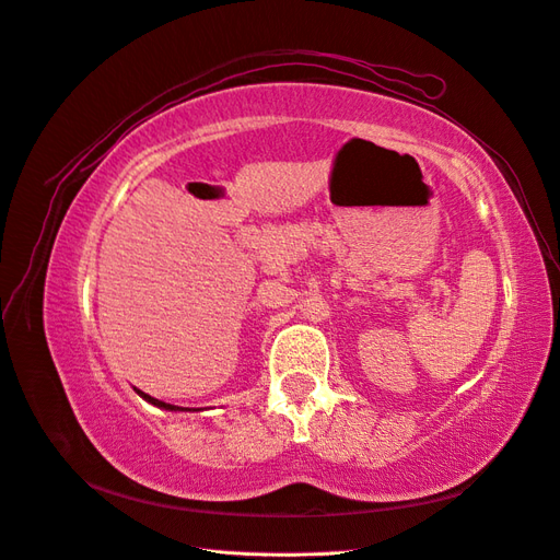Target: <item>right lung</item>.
<instances>
[{
    "mask_svg": "<svg viewBox=\"0 0 560 560\" xmlns=\"http://www.w3.org/2000/svg\"><path fill=\"white\" fill-rule=\"evenodd\" d=\"M143 400L147 402H151V405H155V407H162V409H167V411H190L188 407H176V405H167V402H162V400H155V398H151L149 393H143V390H137Z\"/></svg>",
    "mask_w": 560,
    "mask_h": 560,
    "instance_id": "1",
    "label": "right lung"
}]
</instances>
